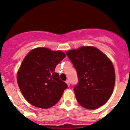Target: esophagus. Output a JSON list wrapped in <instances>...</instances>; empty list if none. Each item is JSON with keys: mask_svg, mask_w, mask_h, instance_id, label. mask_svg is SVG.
I'll return each instance as SVG.
<instances>
[{"mask_svg": "<svg viewBox=\"0 0 130 130\" xmlns=\"http://www.w3.org/2000/svg\"><path fill=\"white\" fill-rule=\"evenodd\" d=\"M66 85H68V87H70V82H69V81H66Z\"/></svg>", "mask_w": 130, "mask_h": 130, "instance_id": "1", "label": "esophagus"}]
</instances>
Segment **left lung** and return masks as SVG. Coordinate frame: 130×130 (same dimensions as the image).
I'll return each instance as SVG.
<instances>
[{"label":"left lung","instance_id":"8db88e82","mask_svg":"<svg viewBox=\"0 0 130 130\" xmlns=\"http://www.w3.org/2000/svg\"><path fill=\"white\" fill-rule=\"evenodd\" d=\"M66 55L77 72L79 83L74 88L80 105L96 109L109 100L115 84V72L107 55L92 46L67 51Z\"/></svg>","mask_w":130,"mask_h":130}]
</instances>
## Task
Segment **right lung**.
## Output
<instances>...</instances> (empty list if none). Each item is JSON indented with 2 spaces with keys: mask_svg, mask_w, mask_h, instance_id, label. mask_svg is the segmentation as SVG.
I'll list each match as a JSON object with an SVG mask.
<instances>
[{
  "mask_svg": "<svg viewBox=\"0 0 130 130\" xmlns=\"http://www.w3.org/2000/svg\"><path fill=\"white\" fill-rule=\"evenodd\" d=\"M66 54L46 47L31 50L23 60L17 73V81L23 96L31 105L42 109L53 106L67 88L55 72Z\"/></svg>",
  "mask_w": 130,
  "mask_h": 130,
  "instance_id": "add662e5",
  "label": "right lung"
}]
</instances>
